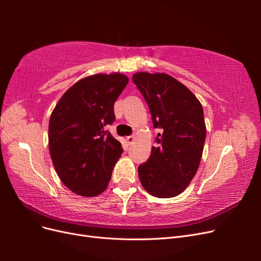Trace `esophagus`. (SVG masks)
Returning <instances> with one entry per match:
<instances>
[{"label": "esophagus", "mask_w": 261, "mask_h": 261, "mask_svg": "<svg viewBox=\"0 0 261 261\" xmlns=\"http://www.w3.org/2000/svg\"><path fill=\"white\" fill-rule=\"evenodd\" d=\"M135 139H136L135 135H132V136L126 137V141H127V144H128V145H132V144L134 143V141H135Z\"/></svg>", "instance_id": "obj_1"}]
</instances>
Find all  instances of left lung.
Listing matches in <instances>:
<instances>
[{"label": "left lung", "mask_w": 261, "mask_h": 261, "mask_svg": "<svg viewBox=\"0 0 261 261\" xmlns=\"http://www.w3.org/2000/svg\"><path fill=\"white\" fill-rule=\"evenodd\" d=\"M133 82L148 103L153 126L162 129L148 161L138 167L140 183L151 196L172 198L185 191L199 168L206 140L202 106L165 73L138 72Z\"/></svg>", "instance_id": "obj_1"}]
</instances>
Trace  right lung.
I'll return each instance as SVG.
<instances>
[{
	"label": "right lung",
	"mask_w": 261,
	"mask_h": 261,
	"mask_svg": "<svg viewBox=\"0 0 261 261\" xmlns=\"http://www.w3.org/2000/svg\"><path fill=\"white\" fill-rule=\"evenodd\" d=\"M128 81L121 73L87 76L68 88L53 109L50 155L62 183L77 195L98 196L111 179L123 149L105 127L114 122V103Z\"/></svg>",
	"instance_id": "obj_1"
}]
</instances>
